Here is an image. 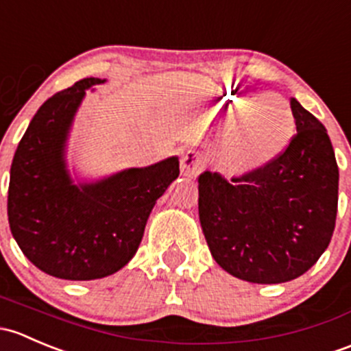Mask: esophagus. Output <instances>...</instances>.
Wrapping results in <instances>:
<instances>
[{
    "instance_id": "esophagus-1",
    "label": "esophagus",
    "mask_w": 351,
    "mask_h": 351,
    "mask_svg": "<svg viewBox=\"0 0 351 351\" xmlns=\"http://www.w3.org/2000/svg\"><path fill=\"white\" fill-rule=\"evenodd\" d=\"M204 165H206V160L199 152L187 150L186 154H184L182 160H180V171H182L186 176L194 177L196 174H199Z\"/></svg>"
}]
</instances>
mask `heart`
<instances>
[{
	"label": "heart",
	"instance_id": "heart-1",
	"mask_svg": "<svg viewBox=\"0 0 351 351\" xmlns=\"http://www.w3.org/2000/svg\"><path fill=\"white\" fill-rule=\"evenodd\" d=\"M223 110L233 120L219 147V160L226 167L265 164L287 147L294 133L291 106L277 95L230 96Z\"/></svg>",
	"mask_w": 351,
	"mask_h": 351
}]
</instances>
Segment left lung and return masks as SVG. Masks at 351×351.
Instances as JSON below:
<instances>
[{"mask_svg":"<svg viewBox=\"0 0 351 351\" xmlns=\"http://www.w3.org/2000/svg\"><path fill=\"white\" fill-rule=\"evenodd\" d=\"M295 130L260 167L226 179L197 177L209 252L241 280L280 284L308 272L330 245L338 211V164L323 123L291 97Z\"/></svg>","mask_w":351,"mask_h":351,"instance_id":"1","label":"left lung"}]
</instances>
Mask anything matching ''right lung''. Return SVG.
Masks as SVG:
<instances>
[{
  "label": "right lung",
  "instance_id": "obj_1",
  "mask_svg": "<svg viewBox=\"0 0 351 351\" xmlns=\"http://www.w3.org/2000/svg\"><path fill=\"white\" fill-rule=\"evenodd\" d=\"M86 77L42 104L14 152L8 221L23 255L42 272L66 280H95L118 272L138 250L155 201L179 176L171 157L128 169L96 184L74 186L64 145L86 89Z\"/></svg>",
  "mask_w": 351,
  "mask_h": 351
}]
</instances>
